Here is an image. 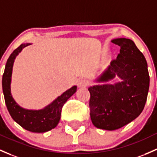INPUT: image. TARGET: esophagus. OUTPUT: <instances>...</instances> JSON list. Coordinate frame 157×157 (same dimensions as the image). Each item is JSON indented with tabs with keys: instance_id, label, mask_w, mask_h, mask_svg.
Here are the masks:
<instances>
[{
	"instance_id": "obj_1",
	"label": "esophagus",
	"mask_w": 157,
	"mask_h": 157,
	"mask_svg": "<svg viewBox=\"0 0 157 157\" xmlns=\"http://www.w3.org/2000/svg\"><path fill=\"white\" fill-rule=\"evenodd\" d=\"M77 86L80 88H82V87H86L87 86V81L85 80V79L81 78L77 81Z\"/></svg>"
}]
</instances>
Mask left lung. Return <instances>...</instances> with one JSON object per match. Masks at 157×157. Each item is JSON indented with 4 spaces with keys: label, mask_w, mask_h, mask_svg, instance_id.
<instances>
[{
    "label": "left lung",
    "mask_w": 157,
    "mask_h": 157,
    "mask_svg": "<svg viewBox=\"0 0 157 157\" xmlns=\"http://www.w3.org/2000/svg\"><path fill=\"white\" fill-rule=\"evenodd\" d=\"M112 42L120 47V53L96 81L108 82L116 76L121 81L88 89L92 124L110 131L126 126L141 114L150 86L147 61L135 43L127 38Z\"/></svg>",
    "instance_id": "1"
}]
</instances>
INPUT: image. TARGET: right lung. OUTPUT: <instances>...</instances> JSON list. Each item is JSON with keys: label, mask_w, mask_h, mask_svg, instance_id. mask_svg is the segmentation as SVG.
<instances>
[{"label": "right lung", "mask_w": 157, "mask_h": 157, "mask_svg": "<svg viewBox=\"0 0 157 157\" xmlns=\"http://www.w3.org/2000/svg\"><path fill=\"white\" fill-rule=\"evenodd\" d=\"M31 44H21L10 56L7 59L2 77V88L5 103L12 118L22 128L32 132H46L52 129L59 123L62 108L70 97L77 91V86H74L52 103L40 110H28L19 106L11 95V77L14 60L23 48Z\"/></svg>", "instance_id": "obj_1"}]
</instances>
